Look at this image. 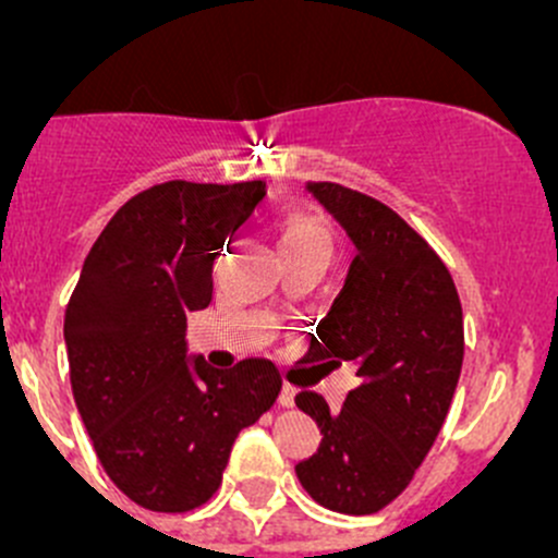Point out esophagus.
Segmentation results:
<instances>
[{"label": "esophagus", "instance_id": "esophagus-1", "mask_svg": "<svg viewBox=\"0 0 558 558\" xmlns=\"http://www.w3.org/2000/svg\"><path fill=\"white\" fill-rule=\"evenodd\" d=\"M294 397H296V388L294 386H283V388H280V393H278V404H280V408H291V404H294Z\"/></svg>", "mask_w": 558, "mask_h": 558}]
</instances>
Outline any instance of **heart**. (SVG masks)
I'll return each mask as SVG.
<instances>
[{
  "label": "heart",
  "mask_w": 558,
  "mask_h": 558,
  "mask_svg": "<svg viewBox=\"0 0 558 558\" xmlns=\"http://www.w3.org/2000/svg\"><path fill=\"white\" fill-rule=\"evenodd\" d=\"M280 253L283 251H307L320 253L329 258L331 253V238L326 232L324 223L318 218L305 216V213H291L280 221V238H278Z\"/></svg>",
  "instance_id": "heart-1"
}]
</instances>
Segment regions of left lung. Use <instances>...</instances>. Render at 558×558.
<instances>
[{"mask_svg": "<svg viewBox=\"0 0 558 558\" xmlns=\"http://www.w3.org/2000/svg\"><path fill=\"white\" fill-rule=\"evenodd\" d=\"M305 189L356 256L302 362L351 364L359 386L342 410L315 391L296 393L324 435L296 477L324 508L369 515L408 488L440 435L464 359L461 302L440 256L391 207L337 183Z\"/></svg>", "mask_w": 558, "mask_h": 558, "instance_id": "left-lung-1", "label": "left lung"}]
</instances>
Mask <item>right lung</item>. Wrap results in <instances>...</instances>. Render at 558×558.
Segmentation results:
<instances>
[{"mask_svg":"<svg viewBox=\"0 0 558 558\" xmlns=\"http://www.w3.org/2000/svg\"><path fill=\"white\" fill-rule=\"evenodd\" d=\"M262 180H170L102 229L70 296L64 342L99 464L140 508L185 513L221 486L234 437L280 393L269 359L189 356L185 315L213 300V262L264 199Z\"/></svg>","mask_w":558,"mask_h":558,"instance_id":"add662e5","label":"right lung"}]
</instances>
